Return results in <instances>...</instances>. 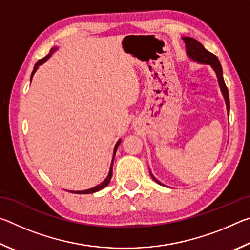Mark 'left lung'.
<instances>
[{
    "mask_svg": "<svg viewBox=\"0 0 250 250\" xmlns=\"http://www.w3.org/2000/svg\"><path fill=\"white\" fill-rule=\"evenodd\" d=\"M182 39H183V41H184L185 46H186V53H188L189 58L197 62H200V64L210 65L211 68L215 70V73H216V76H217V79H218L219 87H221L222 94L224 96V99H225L227 112H228V115H229V96H228V89L225 84V82H224L223 69H222L221 62H219L218 58L215 56L214 54H211L210 52H208V50L205 49L204 46H203L200 42L192 39V37H182ZM151 176L153 177V180L156 182V183L163 185L160 181L156 180L153 175L151 174Z\"/></svg>",
    "mask_w": 250,
    "mask_h": 250,
    "instance_id": "left-lung-1",
    "label": "left lung"
}]
</instances>
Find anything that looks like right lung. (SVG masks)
I'll use <instances>...</instances> for the list:
<instances>
[{"mask_svg": "<svg viewBox=\"0 0 250 250\" xmlns=\"http://www.w3.org/2000/svg\"><path fill=\"white\" fill-rule=\"evenodd\" d=\"M56 49H57V47H54V48H52V49H50V52H49V54L47 55V56H45L44 58L40 59V61L36 62L35 66H34V69H33V71H32V75H31V80H32V78H33V75L35 74V71L37 70V68H39V66H40V65H42V64H44V62H45L46 61H47V59H48L50 56H52V54H53V53H54L55 50H56ZM120 142H121V140H119V141H118V142L116 143V146H115V150H113V158H112L111 167H110V170H109V174H108V176H107V177H105V180L103 182V183H100L99 185H97V186H95V188H89V189H84V191H69V192H71V193H76V194H90V193L98 192V191H100V189L104 188L105 186H107V185L109 184L110 180H111V176H112V164H113V159H115L116 152H117L118 146H119V145H120Z\"/></svg>", "mask_w": 250, "mask_h": 250, "instance_id": "obj_1", "label": "right lung"}]
</instances>
